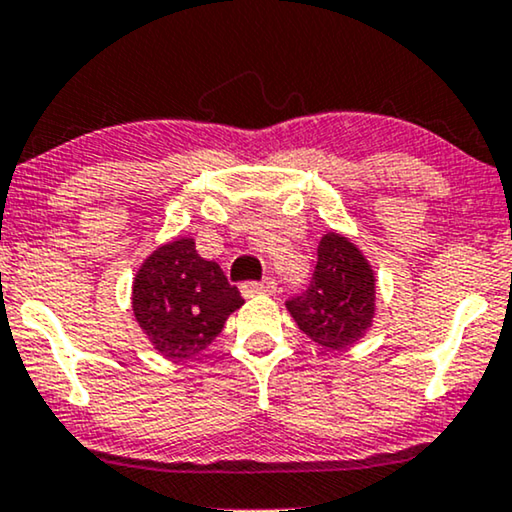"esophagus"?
Listing matches in <instances>:
<instances>
[{
	"label": "esophagus",
	"mask_w": 512,
	"mask_h": 512,
	"mask_svg": "<svg viewBox=\"0 0 512 512\" xmlns=\"http://www.w3.org/2000/svg\"><path fill=\"white\" fill-rule=\"evenodd\" d=\"M240 291H242L244 298L270 296V294H275V291H277V284H275V280H270V277H268V280H263V282H244Z\"/></svg>",
	"instance_id": "esophagus-1"
}]
</instances>
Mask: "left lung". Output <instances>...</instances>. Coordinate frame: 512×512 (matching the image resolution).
I'll return each mask as SVG.
<instances>
[{"mask_svg":"<svg viewBox=\"0 0 512 512\" xmlns=\"http://www.w3.org/2000/svg\"><path fill=\"white\" fill-rule=\"evenodd\" d=\"M305 336L322 348L341 350L367 336L376 317V272L362 249L329 230L317 244L313 284L287 301Z\"/></svg>","mask_w":512,"mask_h":512,"instance_id":"8db88e82","label":"left lung"}]
</instances>
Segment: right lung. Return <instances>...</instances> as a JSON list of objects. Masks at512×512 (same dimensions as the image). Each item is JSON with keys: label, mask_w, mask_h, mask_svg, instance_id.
I'll return each mask as SVG.
<instances>
[{"label": "right lung", "mask_w": 512, "mask_h": 512, "mask_svg": "<svg viewBox=\"0 0 512 512\" xmlns=\"http://www.w3.org/2000/svg\"><path fill=\"white\" fill-rule=\"evenodd\" d=\"M244 305L221 265L197 254L192 237L150 251L131 284V308L152 348L188 360L216 341L228 317Z\"/></svg>", "instance_id": "add662e5"}]
</instances>
